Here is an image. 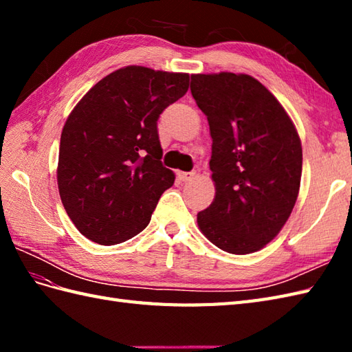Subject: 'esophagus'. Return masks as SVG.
<instances>
[{
	"label": "esophagus",
	"instance_id": "esophagus-1",
	"mask_svg": "<svg viewBox=\"0 0 352 352\" xmlns=\"http://www.w3.org/2000/svg\"><path fill=\"white\" fill-rule=\"evenodd\" d=\"M177 177L180 182H190L195 177V172H178Z\"/></svg>",
	"mask_w": 352,
	"mask_h": 352
}]
</instances>
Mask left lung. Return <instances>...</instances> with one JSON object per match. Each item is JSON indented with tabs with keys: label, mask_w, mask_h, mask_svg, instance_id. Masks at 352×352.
Listing matches in <instances>:
<instances>
[{
	"label": "left lung",
	"mask_w": 352,
	"mask_h": 352,
	"mask_svg": "<svg viewBox=\"0 0 352 352\" xmlns=\"http://www.w3.org/2000/svg\"><path fill=\"white\" fill-rule=\"evenodd\" d=\"M207 116L216 195L197 216L208 241L230 254L263 248L280 233L300 192L302 148L278 100L246 74H193Z\"/></svg>",
	"instance_id": "obj_1"
}]
</instances>
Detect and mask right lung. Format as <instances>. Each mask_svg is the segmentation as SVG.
<instances>
[{"mask_svg":"<svg viewBox=\"0 0 352 352\" xmlns=\"http://www.w3.org/2000/svg\"><path fill=\"white\" fill-rule=\"evenodd\" d=\"M189 89V74L125 66L100 80L63 126L57 184L66 213L89 241L139 234L175 175L162 164L157 121Z\"/></svg>","mask_w":352,"mask_h":352,"instance_id":"right-lung-1","label":"right lung"}]
</instances>
